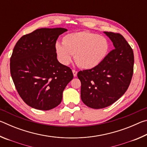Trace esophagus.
Returning a JSON list of instances; mask_svg holds the SVG:
<instances>
[{"mask_svg":"<svg viewBox=\"0 0 147 147\" xmlns=\"http://www.w3.org/2000/svg\"><path fill=\"white\" fill-rule=\"evenodd\" d=\"M77 73H78V72H77L76 71H75V70H73V75H74V77L77 76Z\"/></svg>","mask_w":147,"mask_h":147,"instance_id":"esophagus-1","label":"esophagus"}]
</instances>
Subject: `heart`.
<instances>
[{
	"label": "heart",
	"mask_w": 147,
	"mask_h": 147,
	"mask_svg": "<svg viewBox=\"0 0 147 147\" xmlns=\"http://www.w3.org/2000/svg\"><path fill=\"white\" fill-rule=\"evenodd\" d=\"M109 51V43L105 37L88 31L66 34L62 38V44L55 45V52L62 64L70 63L75 54L76 63L86 69L99 65Z\"/></svg>",
	"instance_id": "1"
}]
</instances>
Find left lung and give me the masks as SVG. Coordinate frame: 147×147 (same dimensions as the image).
<instances>
[{
	"mask_svg": "<svg viewBox=\"0 0 147 147\" xmlns=\"http://www.w3.org/2000/svg\"><path fill=\"white\" fill-rule=\"evenodd\" d=\"M115 49L96 67L79 71L81 99L89 108L101 109L121 97L130 85L134 72L133 50L120 34L104 32Z\"/></svg>",
	"mask_w": 147,
	"mask_h": 147,
	"instance_id": "1",
	"label": "left lung"
}]
</instances>
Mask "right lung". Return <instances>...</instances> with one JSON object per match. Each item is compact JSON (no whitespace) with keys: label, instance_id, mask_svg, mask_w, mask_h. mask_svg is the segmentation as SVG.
I'll return each instance as SVG.
<instances>
[{"label":"right lung","instance_id":"obj_1","mask_svg":"<svg viewBox=\"0 0 147 147\" xmlns=\"http://www.w3.org/2000/svg\"><path fill=\"white\" fill-rule=\"evenodd\" d=\"M66 28H39L22 36L10 58V73L26 104L40 110L58 106L63 91L73 78L71 69L57 59L55 45Z\"/></svg>","mask_w":147,"mask_h":147}]
</instances>
